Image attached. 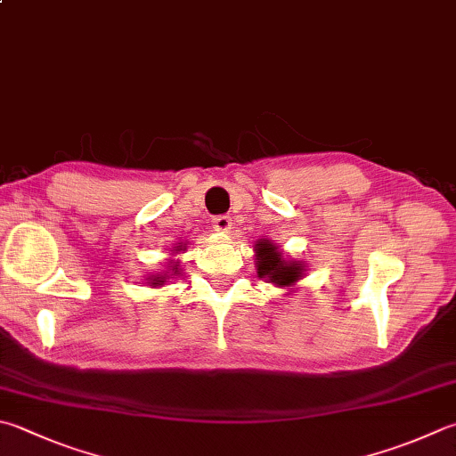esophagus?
<instances>
[{"label": "esophagus", "mask_w": 456, "mask_h": 456, "mask_svg": "<svg viewBox=\"0 0 456 456\" xmlns=\"http://www.w3.org/2000/svg\"><path fill=\"white\" fill-rule=\"evenodd\" d=\"M214 228H216V232H222V234H228V232L232 230V218L230 216H216L212 220Z\"/></svg>", "instance_id": "esophagus-1"}]
</instances>
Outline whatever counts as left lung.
<instances>
[{"label": "left lung", "mask_w": 456, "mask_h": 456, "mask_svg": "<svg viewBox=\"0 0 456 456\" xmlns=\"http://www.w3.org/2000/svg\"><path fill=\"white\" fill-rule=\"evenodd\" d=\"M254 256L257 278L273 283L281 289H294L307 272V265L304 262L283 256L280 248L268 238L257 240L254 244Z\"/></svg>", "instance_id": "1"}]
</instances>
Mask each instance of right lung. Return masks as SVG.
<instances>
[{
	"mask_svg": "<svg viewBox=\"0 0 456 456\" xmlns=\"http://www.w3.org/2000/svg\"><path fill=\"white\" fill-rule=\"evenodd\" d=\"M186 252V242H178L173 246V250H170V256H176V254H184ZM183 273V268H180V260H175V257H170V260L167 262V268L160 270L157 273H149L147 276V283L151 288H162L165 283L175 278V276H180Z\"/></svg>",
	"mask_w": 456,
	"mask_h": 456,
	"instance_id": "right-lung-1",
	"label": "right lung"
}]
</instances>
